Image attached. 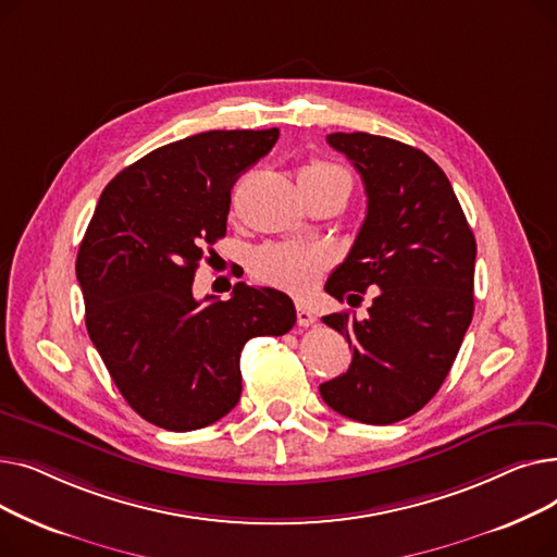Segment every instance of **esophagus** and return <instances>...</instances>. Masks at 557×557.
Listing matches in <instances>:
<instances>
[{"label": "esophagus", "instance_id": "esophagus-1", "mask_svg": "<svg viewBox=\"0 0 557 557\" xmlns=\"http://www.w3.org/2000/svg\"><path fill=\"white\" fill-rule=\"evenodd\" d=\"M315 323V315L309 311L307 305L298 302V325L300 327H311Z\"/></svg>", "mask_w": 557, "mask_h": 557}]
</instances>
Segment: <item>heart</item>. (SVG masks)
Wrapping results in <instances>:
<instances>
[{
	"label": "heart",
	"mask_w": 557,
	"mask_h": 557,
	"mask_svg": "<svg viewBox=\"0 0 557 557\" xmlns=\"http://www.w3.org/2000/svg\"><path fill=\"white\" fill-rule=\"evenodd\" d=\"M300 178H349L345 171L327 162H311L300 171ZM330 267L327 252L296 244H277L261 248L250 261V273L257 282L277 286L288 294L305 296L320 282Z\"/></svg>",
	"instance_id": "heart-1"
}]
</instances>
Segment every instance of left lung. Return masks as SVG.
<instances>
[{"label": "left lung", "instance_id": "obj_1", "mask_svg": "<svg viewBox=\"0 0 557 557\" xmlns=\"http://www.w3.org/2000/svg\"><path fill=\"white\" fill-rule=\"evenodd\" d=\"M361 173L368 212L325 290L347 305L372 288L368 315L323 323L352 347L347 372L320 384L336 413L363 424L411 418L449 374L474 315L476 242L445 171L391 137L332 133Z\"/></svg>", "mask_w": 557, "mask_h": 557}]
</instances>
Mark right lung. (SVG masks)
<instances>
[{
    "mask_svg": "<svg viewBox=\"0 0 557 557\" xmlns=\"http://www.w3.org/2000/svg\"><path fill=\"white\" fill-rule=\"evenodd\" d=\"M280 137L210 131L144 156L103 189L76 257L85 325L137 416L194 431L242 397V349L282 336L296 307L282 290L234 284L230 300L191 294L200 259L225 237L230 189Z\"/></svg>",
    "mask_w": 557,
    "mask_h": 557,
    "instance_id": "add662e5",
    "label": "right lung"
}]
</instances>
